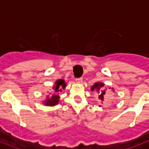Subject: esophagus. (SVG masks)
Instances as JSON below:
<instances>
[{"label": "esophagus", "mask_w": 149, "mask_h": 149, "mask_svg": "<svg viewBox=\"0 0 149 149\" xmlns=\"http://www.w3.org/2000/svg\"><path fill=\"white\" fill-rule=\"evenodd\" d=\"M76 81H77V83H81V82L83 81V78H82V77L76 78Z\"/></svg>", "instance_id": "1"}]
</instances>
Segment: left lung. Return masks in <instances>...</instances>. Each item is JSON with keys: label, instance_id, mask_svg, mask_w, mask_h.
<instances>
[{"label": "left lung", "instance_id": "obj_1", "mask_svg": "<svg viewBox=\"0 0 149 149\" xmlns=\"http://www.w3.org/2000/svg\"><path fill=\"white\" fill-rule=\"evenodd\" d=\"M104 86V84L102 83H96V84H94L93 87L91 88V89L92 91H93L94 89H97V93H98V97H99V99L100 100H102L103 101L104 100V97H105V91L102 90L101 91V88Z\"/></svg>", "mask_w": 149, "mask_h": 149}]
</instances>
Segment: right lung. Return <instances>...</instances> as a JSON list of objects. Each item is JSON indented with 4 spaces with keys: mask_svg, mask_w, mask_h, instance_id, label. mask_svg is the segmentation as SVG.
Here are the masks:
<instances>
[{
    "mask_svg": "<svg viewBox=\"0 0 149 149\" xmlns=\"http://www.w3.org/2000/svg\"><path fill=\"white\" fill-rule=\"evenodd\" d=\"M65 88V83L64 80H58L55 82V86L53 87V90H54V93L52 94V96L50 97L46 100V101L45 102L46 105H50V106H52V105H55L56 104L58 103L59 100V96L58 93L59 92H61L62 88L64 89Z\"/></svg>",
    "mask_w": 149,
    "mask_h": 149,
    "instance_id": "1",
    "label": "right lung"
}]
</instances>
